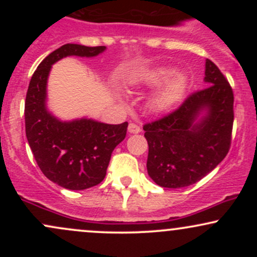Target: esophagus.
<instances>
[{
	"label": "esophagus",
	"instance_id": "34e87169",
	"mask_svg": "<svg viewBox=\"0 0 257 257\" xmlns=\"http://www.w3.org/2000/svg\"><path fill=\"white\" fill-rule=\"evenodd\" d=\"M128 132L131 133V134H138V133L141 132V126L138 125L137 123H129Z\"/></svg>",
	"mask_w": 257,
	"mask_h": 257
}]
</instances>
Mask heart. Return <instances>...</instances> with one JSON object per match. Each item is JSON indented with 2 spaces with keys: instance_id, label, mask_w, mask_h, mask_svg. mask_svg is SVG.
Wrapping results in <instances>:
<instances>
[{
  "instance_id": "obj_1",
  "label": "heart",
  "mask_w": 257,
  "mask_h": 257,
  "mask_svg": "<svg viewBox=\"0 0 257 257\" xmlns=\"http://www.w3.org/2000/svg\"><path fill=\"white\" fill-rule=\"evenodd\" d=\"M174 71L170 67H153L144 69L135 72L131 78L132 88H157L159 85L167 83L173 77ZM187 78L185 75L175 76L163 89H161L151 100V107L155 111L162 112L169 110L172 106L181 99L184 94Z\"/></svg>"
}]
</instances>
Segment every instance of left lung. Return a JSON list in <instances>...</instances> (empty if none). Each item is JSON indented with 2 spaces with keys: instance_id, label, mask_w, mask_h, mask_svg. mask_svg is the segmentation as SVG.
I'll return each mask as SVG.
<instances>
[{
  "instance_id": "8db88e82",
  "label": "left lung",
  "mask_w": 257,
  "mask_h": 257,
  "mask_svg": "<svg viewBox=\"0 0 257 257\" xmlns=\"http://www.w3.org/2000/svg\"><path fill=\"white\" fill-rule=\"evenodd\" d=\"M204 81L208 87L190 94L176 110L144 124L147 173L162 187L196 184L229 151L234 119L232 87L209 59ZM204 109L207 114L197 121Z\"/></svg>"
}]
</instances>
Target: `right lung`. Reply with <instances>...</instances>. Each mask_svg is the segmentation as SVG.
Here are the masks:
<instances>
[{"label":"right lung","instance_id":"right-lung-1","mask_svg":"<svg viewBox=\"0 0 257 257\" xmlns=\"http://www.w3.org/2000/svg\"><path fill=\"white\" fill-rule=\"evenodd\" d=\"M105 48L64 44L38 65L26 93L25 132L37 166L46 178L67 190H85L104 180L111 153L124 140L128 122L105 124L87 118L61 122L46 108L47 78L52 65L60 59L95 57Z\"/></svg>","mask_w":257,"mask_h":257}]
</instances>
